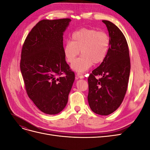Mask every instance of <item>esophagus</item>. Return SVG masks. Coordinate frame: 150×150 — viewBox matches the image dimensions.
Here are the masks:
<instances>
[{"label":"esophagus","mask_w":150,"mask_h":150,"mask_svg":"<svg viewBox=\"0 0 150 150\" xmlns=\"http://www.w3.org/2000/svg\"><path fill=\"white\" fill-rule=\"evenodd\" d=\"M76 78H80V79H82L84 78V75L83 74H81V73H77L76 74Z\"/></svg>","instance_id":"34e87169"}]
</instances>
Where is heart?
Instances as JSON below:
<instances>
[{
  "instance_id": "1",
  "label": "heart",
  "mask_w": 150,
  "mask_h": 150,
  "mask_svg": "<svg viewBox=\"0 0 150 150\" xmlns=\"http://www.w3.org/2000/svg\"><path fill=\"white\" fill-rule=\"evenodd\" d=\"M110 46L109 35L103 31L82 28L71 35V41L64 47V54L67 62L72 63L79 54L81 56L72 64L78 72H84L93 65L102 62L106 58Z\"/></svg>"
}]
</instances>
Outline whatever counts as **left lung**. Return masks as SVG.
<instances>
[{"instance_id": "obj_1", "label": "left lung", "mask_w": 150, "mask_h": 150, "mask_svg": "<svg viewBox=\"0 0 150 150\" xmlns=\"http://www.w3.org/2000/svg\"><path fill=\"white\" fill-rule=\"evenodd\" d=\"M110 39L107 56L88 77V100L96 114L106 116L121 105L127 91L130 72L128 43L120 29L111 22L103 20ZM97 75L102 78L98 80Z\"/></svg>"}]
</instances>
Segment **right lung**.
I'll use <instances>...</instances> for the list:
<instances>
[{
  "instance_id": "1",
  "label": "right lung",
  "mask_w": 150,
  "mask_h": 150,
  "mask_svg": "<svg viewBox=\"0 0 150 150\" xmlns=\"http://www.w3.org/2000/svg\"><path fill=\"white\" fill-rule=\"evenodd\" d=\"M69 22L39 21L22 48L20 69L26 93L39 110L48 115L57 114L65 108L75 78L63 47V33Z\"/></svg>"
}]
</instances>
